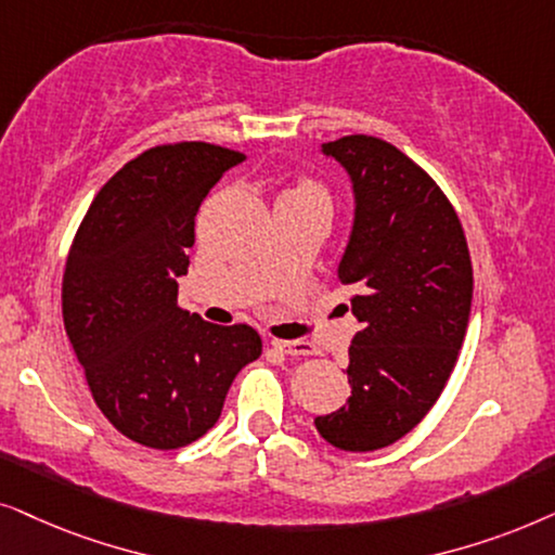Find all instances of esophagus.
Masks as SVG:
<instances>
[{"mask_svg": "<svg viewBox=\"0 0 555 555\" xmlns=\"http://www.w3.org/2000/svg\"><path fill=\"white\" fill-rule=\"evenodd\" d=\"M276 350L286 354H314V345L307 343V339H273L271 343Z\"/></svg>", "mask_w": 555, "mask_h": 555, "instance_id": "obj_1", "label": "esophagus"}]
</instances>
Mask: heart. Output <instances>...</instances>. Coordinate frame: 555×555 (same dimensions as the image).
<instances>
[{
	"label": "heart",
	"instance_id": "b5f03b06",
	"mask_svg": "<svg viewBox=\"0 0 555 555\" xmlns=\"http://www.w3.org/2000/svg\"><path fill=\"white\" fill-rule=\"evenodd\" d=\"M284 195H294V197H324V201H327V192H324L322 184L314 182V180H299L292 190H286Z\"/></svg>",
	"mask_w": 555,
	"mask_h": 555
}]
</instances>
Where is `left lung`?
Instances as JSON below:
<instances>
[{"label": "left lung", "mask_w": 555, "mask_h": 555, "mask_svg": "<svg viewBox=\"0 0 555 555\" xmlns=\"http://www.w3.org/2000/svg\"><path fill=\"white\" fill-rule=\"evenodd\" d=\"M324 152L350 172L358 203L337 282L354 289L360 332L347 347L352 393L314 426L343 452H375L439 401L467 335L475 276L462 220L424 167L367 134Z\"/></svg>", "instance_id": "obj_1"}]
</instances>
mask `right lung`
Wrapping results in <instances>:
<instances>
[{
  "mask_svg": "<svg viewBox=\"0 0 555 555\" xmlns=\"http://www.w3.org/2000/svg\"><path fill=\"white\" fill-rule=\"evenodd\" d=\"M246 154L208 142L157 144L93 197L63 273V322L103 416L152 449L216 426L228 388L261 354L250 324L205 322L177 305L195 216Z\"/></svg>",
  "mask_w": 555,
  "mask_h": 555,
  "instance_id": "add662e5",
  "label": "right lung"
}]
</instances>
